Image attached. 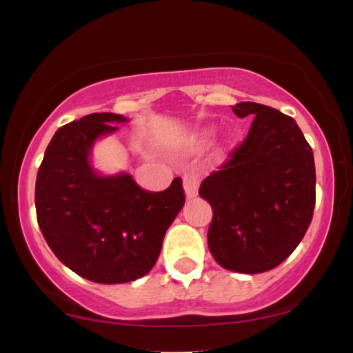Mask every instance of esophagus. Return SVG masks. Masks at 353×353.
Listing matches in <instances>:
<instances>
[{
	"label": "esophagus",
	"instance_id": "1",
	"mask_svg": "<svg viewBox=\"0 0 353 353\" xmlns=\"http://www.w3.org/2000/svg\"><path fill=\"white\" fill-rule=\"evenodd\" d=\"M182 181H184V189H185V196L189 197H196L197 196V190H199V182H201V177L197 172H185L184 177H182Z\"/></svg>",
	"mask_w": 353,
	"mask_h": 353
}]
</instances>
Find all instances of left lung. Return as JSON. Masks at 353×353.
I'll return each mask as SVG.
<instances>
[{"label":"left lung","mask_w":353,"mask_h":353,"mask_svg":"<svg viewBox=\"0 0 353 353\" xmlns=\"http://www.w3.org/2000/svg\"><path fill=\"white\" fill-rule=\"evenodd\" d=\"M232 111L254 121L245 139L199 188L212 205L209 250L224 269L261 274L282 264L309 229L314 152L292 117L277 109L247 101Z\"/></svg>","instance_id":"left-lung-1"}]
</instances>
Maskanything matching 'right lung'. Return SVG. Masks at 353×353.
Returning <instances> with one entry per match:
<instances>
[{"label":"right lung","instance_id":"obj_1","mask_svg":"<svg viewBox=\"0 0 353 353\" xmlns=\"http://www.w3.org/2000/svg\"><path fill=\"white\" fill-rule=\"evenodd\" d=\"M125 117L94 112L52 136L36 177V217L48 245L91 282L124 283L152 269L165 230L185 202L182 179L149 192L129 174L103 177L89 164L99 136Z\"/></svg>","mask_w":353,"mask_h":353}]
</instances>
